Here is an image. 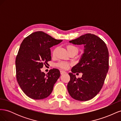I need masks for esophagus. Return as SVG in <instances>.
<instances>
[{
  "mask_svg": "<svg viewBox=\"0 0 121 121\" xmlns=\"http://www.w3.org/2000/svg\"><path fill=\"white\" fill-rule=\"evenodd\" d=\"M60 74H61V75L65 74V73H66V72H65V71H63V70H60Z\"/></svg>",
  "mask_w": 121,
  "mask_h": 121,
  "instance_id": "esophagus-1",
  "label": "esophagus"
}]
</instances>
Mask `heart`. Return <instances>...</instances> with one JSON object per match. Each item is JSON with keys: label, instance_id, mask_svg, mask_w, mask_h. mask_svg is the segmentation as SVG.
Returning a JSON list of instances; mask_svg holds the SVG:
<instances>
[{"label": "heart", "instance_id": "b5f03b06", "mask_svg": "<svg viewBox=\"0 0 121 121\" xmlns=\"http://www.w3.org/2000/svg\"><path fill=\"white\" fill-rule=\"evenodd\" d=\"M67 50L68 51V52H70V51H75V52H78V47L75 45H69L67 46ZM56 49H57L56 48H54L53 49V52H52L53 55H54L55 53H56ZM69 65H70V64L67 63V62L64 61H58V63L55 64V65H56V66L62 68V69H67L69 68Z\"/></svg>", "mask_w": 121, "mask_h": 121}]
</instances>
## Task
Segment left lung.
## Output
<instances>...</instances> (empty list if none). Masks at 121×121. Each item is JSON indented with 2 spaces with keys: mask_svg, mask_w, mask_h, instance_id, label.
<instances>
[{
  "mask_svg": "<svg viewBox=\"0 0 121 121\" xmlns=\"http://www.w3.org/2000/svg\"><path fill=\"white\" fill-rule=\"evenodd\" d=\"M74 44L84 45V53L79 63L69 73L70 80L67 89L76 100L87 101L99 92L108 70L109 53L105 42L90 33L82 35L69 41ZM82 72L81 78H77L74 73Z\"/></svg>",
  "mask_w": 121,
  "mask_h": 121,
  "instance_id": "obj_1",
  "label": "left lung"
}]
</instances>
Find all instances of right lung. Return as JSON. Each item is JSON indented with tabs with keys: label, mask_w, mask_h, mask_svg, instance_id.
<instances>
[{
	"label": "right lung",
	"mask_w": 121,
	"mask_h": 121,
	"mask_svg": "<svg viewBox=\"0 0 121 121\" xmlns=\"http://www.w3.org/2000/svg\"><path fill=\"white\" fill-rule=\"evenodd\" d=\"M42 31L33 33L22 42L16 59V78L25 94L34 99H42L52 92L60 77L57 69L45 74L43 65L52 60L50 48L62 42Z\"/></svg>",
	"instance_id": "right-lung-1"
}]
</instances>
